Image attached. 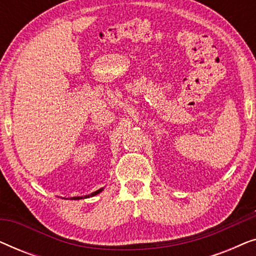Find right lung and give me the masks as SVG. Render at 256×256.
Masks as SVG:
<instances>
[{
    "label": "right lung",
    "instance_id": "obj_1",
    "mask_svg": "<svg viewBox=\"0 0 256 256\" xmlns=\"http://www.w3.org/2000/svg\"><path fill=\"white\" fill-rule=\"evenodd\" d=\"M104 190V188H99V190H96V192H92V194H86V196H82V197H72L71 199L72 200H79V199H85V198H90V197H93V196H96V194H99L101 191Z\"/></svg>",
    "mask_w": 256,
    "mask_h": 256
}]
</instances>
